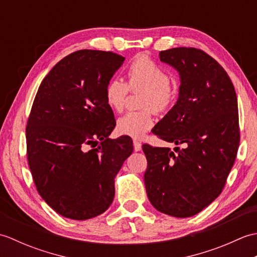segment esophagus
<instances>
[{
	"label": "esophagus",
	"instance_id": "1",
	"mask_svg": "<svg viewBox=\"0 0 257 257\" xmlns=\"http://www.w3.org/2000/svg\"><path fill=\"white\" fill-rule=\"evenodd\" d=\"M134 149L135 151H140L141 150V144L137 140H134Z\"/></svg>",
	"mask_w": 257,
	"mask_h": 257
}]
</instances>
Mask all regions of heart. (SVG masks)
I'll return each instance as SVG.
<instances>
[{"label": "heart", "instance_id": "1", "mask_svg": "<svg viewBox=\"0 0 257 257\" xmlns=\"http://www.w3.org/2000/svg\"><path fill=\"white\" fill-rule=\"evenodd\" d=\"M128 85L117 77L109 80L105 88V99L112 110L121 111L130 89H145L140 103L144 110L129 111L117 120L119 134L140 139L154 127L152 110L158 113L168 111L176 100L177 90L170 83L168 70L146 54L134 58L128 68Z\"/></svg>", "mask_w": 257, "mask_h": 257}]
</instances>
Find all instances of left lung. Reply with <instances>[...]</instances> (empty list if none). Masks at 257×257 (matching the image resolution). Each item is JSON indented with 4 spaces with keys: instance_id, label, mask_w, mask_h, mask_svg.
<instances>
[{
    "instance_id": "left-lung-1",
    "label": "left lung",
    "mask_w": 257,
    "mask_h": 257,
    "mask_svg": "<svg viewBox=\"0 0 257 257\" xmlns=\"http://www.w3.org/2000/svg\"><path fill=\"white\" fill-rule=\"evenodd\" d=\"M160 61L181 79L176 105L152 133L170 148L144 145L148 166L145 184L158 211L189 217L211 204L224 188L239 145L237 98L227 73L194 47L161 51Z\"/></svg>"
}]
</instances>
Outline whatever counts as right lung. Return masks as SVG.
Instances as JSON below:
<instances>
[{
  "label": "right lung",
  "instance_id": "1",
  "mask_svg": "<svg viewBox=\"0 0 257 257\" xmlns=\"http://www.w3.org/2000/svg\"><path fill=\"white\" fill-rule=\"evenodd\" d=\"M124 57L81 50L59 61L43 79L26 125L27 161L38 193L58 214L87 220L105 212L114 177L133 154L116 125L105 88ZM91 148V150H88Z\"/></svg>",
  "mask_w": 257,
  "mask_h": 257
}]
</instances>
